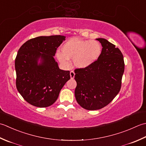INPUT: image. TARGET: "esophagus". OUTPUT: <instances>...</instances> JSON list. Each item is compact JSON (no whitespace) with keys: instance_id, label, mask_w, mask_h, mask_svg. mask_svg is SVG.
Instances as JSON below:
<instances>
[{"instance_id":"esophagus-1","label":"esophagus","mask_w":146,"mask_h":146,"mask_svg":"<svg viewBox=\"0 0 146 146\" xmlns=\"http://www.w3.org/2000/svg\"><path fill=\"white\" fill-rule=\"evenodd\" d=\"M70 78L71 79H74V76H75V73H74V72L73 70L70 71Z\"/></svg>"}]
</instances>
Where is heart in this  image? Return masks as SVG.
<instances>
[{"label":"heart","mask_w":146,"mask_h":146,"mask_svg":"<svg viewBox=\"0 0 146 146\" xmlns=\"http://www.w3.org/2000/svg\"><path fill=\"white\" fill-rule=\"evenodd\" d=\"M61 50L62 52L56 53L61 64L67 66L69 64V59H73L76 67L85 68L97 60L101 54L102 47L96 41L72 38L63 44Z\"/></svg>","instance_id":"heart-1"}]
</instances>
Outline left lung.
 Instances as JSON below:
<instances>
[{
  "label": "left lung",
  "instance_id": "obj_1",
  "mask_svg": "<svg viewBox=\"0 0 146 146\" xmlns=\"http://www.w3.org/2000/svg\"><path fill=\"white\" fill-rule=\"evenodd\" d=\"M102 45L98 60L85 68L76 69L77 102L88 110L108 105L120 90L125 64L121 51L104 38H97Z\"/></svg>",
  "mask_w": 146,
  "mask_h": 146
}]
</instances>
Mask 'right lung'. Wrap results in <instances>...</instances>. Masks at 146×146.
<instances>
[{"label": "right lung", "instance_id": "add662e5", "mask_svg": "<svg viewBox=\"0 0 146 146\" xmlns=\"http://www.w3.org/2000/svg\"><path fill=\"white\" fill-rule=\"evenodd\" d=\"M65 40L61 35L38 36L19 49L15 59L16 88L31 105L45 108L53 105L70 79L69 71L59 69L54 58L56 49Z\"/></svg>", "mask_w": 146, "mask_h": 146}]
</instances>
